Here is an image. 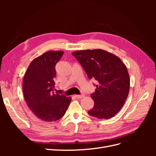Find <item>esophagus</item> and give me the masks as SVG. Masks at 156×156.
I'll return each mask as SVG.
<instances>
[{"label": "esophagus", "instance_id": "34e87169", "mask_svg": "<svg viewBox=\"0 0 156 156\" xmlns=\"http://www.w3.org/2000/svg\"><path fill=\"white\" fill-rule=\"evenodd\" d=\"M75 98H77L78 99H81V98H84V95H75Z\"/></svg>", "mask_w": 156, "mask_h": 156}]
</instances>
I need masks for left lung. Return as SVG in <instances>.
<instances>
[{
  "label": "left lung",
  "mask_w": 156,
  "mask_h": 156,
  "mask_svg": "<svg viewBox=\"0 0 156 156\" xmlns=\"http://www.w3.org/2000/svg\"><path fill=\"white\" fill-rule=\"evenodd\" d=\"M90 79L98 82L91 94L94 107L88 114L99 119H109L123 107L128 96L130 79L127 68L120 58L103 49H88L72 53Z\"/></svg>",
  "instance_id": "obj_1"
}]
</instances>
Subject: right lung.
I'll return each mask as SVG.
<instances>
[{"instance_id":"obj_1","label":"right lung","mask_w":156,"mask_h":156,"mask_svg":"<svg viewBox=\"0 0 156 156\" xmlns=\"http://www.w3.org/2000/svg\"><path fill=\"white\" fill-rule=\"evenodd\" d=\"M64 54L61 51H49L33 60L23 81V90L27 105L38 119L53 122L65 115L71 97L55 94V66Z\"/></svg>"}]
</instances>
